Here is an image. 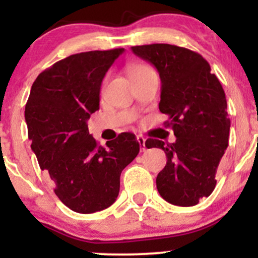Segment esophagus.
Instances as JSON below:
<instances>
[{
    "mask_svg": "<svg viewBox=\"0 0 258 258\" xmlns=\"http://www.w3.org/2000/svg\"><path fill=\"white\" fill-rule=\"evenodd\" d=\"M137 141H138V143H139V147H141V152H146V150H147L146 138L142 137V136H138Z\"/></svg>",
    "mask_w": 258,
    "mask_h": 258,
    "instance_id": "obj_1",
    "label": "esophagus"
}]
</instances>
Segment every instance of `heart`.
<instances>
[{"label":"heart","mask_w":258,"mask_h":258,"mask_svg":"<svg viewBox=\"0 0 258 258\" xmlns=\"http://www.w3.org/2000/svg\"><path fill=\"white\" fill-rule=\"evenodd\" d=\"M149 69H150L149 67H147V65H143V64L132 65V67L128 68V75H130V76L136 75V74L147 72V70H149Z\"/></svg>","instance_id":"b5f03b06"}]
</instances>
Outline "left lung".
Masks as SVG:
<instances>
[{"label":"left lung","instance_id":"8db88e82","mask_svg":"<svg viewBox=\"0 0 258 258\" xmlns=\"http://www.w3.org/2000/svg\"><path fill=\"white\" fill-rule=\"evenodd\" d=\"M155 67L161 80L159 109L174 143L147 139V148H160L167 162L156 177L162 199L177 206H194L216 186V172L228 147L230 120L221 82L199 53L167 43L131 47Z\"/></svg>","mask_w":258,"mask_h":258}]
</instances>
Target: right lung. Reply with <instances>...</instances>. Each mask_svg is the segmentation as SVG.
<instances>
[{
  "label": "right lung",
  "mask_w": 258,
  "mask_h": 258,
  "mask_svg": "<svg viewBox=\"0 0 258 258\" xmlns=\"http://www.w3.org/2000/svg\"><path fill=\"white\" fill-rule=\"evenodd\" d=\"M125 49L69 55L37 76L25 105L31 149L54 193L79 214H93L116 200L120 176L139 153L133 133L98 146L87 121L99 109L102 81Z\"/></svg>",
  "instance_id": "add662e5"
}]
</instances>
